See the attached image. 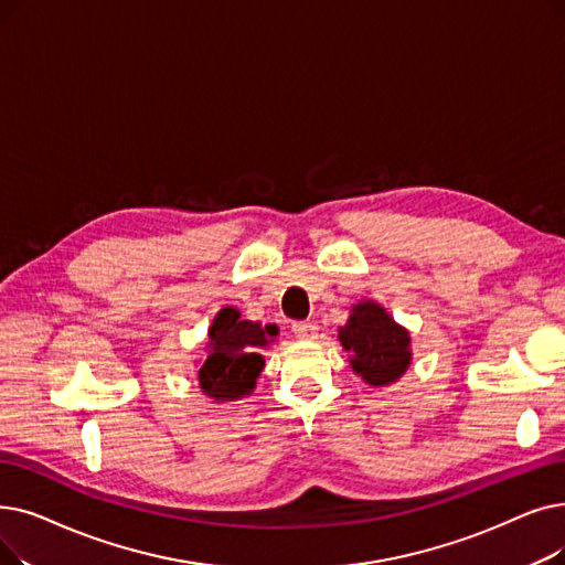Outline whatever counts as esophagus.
I'll use <instances>...</instances> for the list:
<instances>
[{
    "label": "esophagus",
    "mask_w": 565,
    "mask_h": 565,
    "mask_svg": "<svg viewBox=\"0 0 565 565\" xmlns=\"http://www.w3.org/2000/svg\"><path fill=\"white\" fill-rule=\"evenodd\" d=\"M316 323H311V321H298V323H292V332H296V337L298 339H313L316 337Z\"/></svg>",
    "instance_id": "1"
}]
</instances>
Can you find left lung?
Instances as JSON below:
<instances>
[{"label":"left lung","mask_w":565,"mask_h":565,"mask_svg":"<svg viewBox=\"0 0 565 565\" xmlns=\"http://www.w3.org/2000/svg\"><path fill=\"white\" fill-rule=\"evenodd\" d=\"M339 341L351 353L353 372L374 387L395 383L411 364L408 330L372 300L353 305L347 326L339 328Z\"/></svg>","instance_id":"1"}]
</instances>
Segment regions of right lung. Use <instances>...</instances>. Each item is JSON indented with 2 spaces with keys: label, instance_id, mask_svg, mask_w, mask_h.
Segmentation results:
<instances>
[{
  "label": "right lung",
  "instance_id": "1",
  "mask_svg": "<svg viewBox=\"0 0 565 565\" xmlns=\"http://www.w3.org/2000/svg\"><path fill=\"white\" fill-rule=\"evenodd\" d=\"M279 334L277 326L242 321L235 307H224L210 326L207 360L199 370L201 390L214 402H235L247 397L256 387L265 360V349Z\"/></svg>",
  "mask_w": 565,
  "mask_h": 565
}]
</instances>
